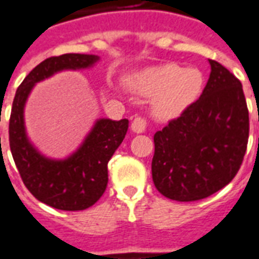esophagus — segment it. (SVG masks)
Instances as JSON below:
<instances>
[{
	"label": "esophagus",
	"instance_id": "esophagus-1",
	"mask_svg": "<svg viewBox=\"0 0 259 259\" xmlns=\"http://www.w3.org/2000/svg\"><path fill=\"white\" fill-rule=\"evenodd\" d=\"M147 126H148V122H147V119L144 118H136L133 122H132V130L135 132V133H144L147 130Z\"/></svg>",
	"mask_w": 259,
	"mask_h": 259
}]
</instances>
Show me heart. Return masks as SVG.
<instances>
[{
	"instance_id": "1",
	"label": "heart",
	"mask_w": 259,
	"mask_h": 259,
	"mask_svg": "<svg viewBox=\"0 0 259 259\" xmlns=\"http://www.w3.org/2000/svg\"><path fill=\"white\" fill-rule=\"evenodd\" d=\"M127 84L139 94L154 97V115L169 119L183 112L198 98L204 87V74L197 68L165 64L132 76Z\"/></svg>"
}]
</instances>
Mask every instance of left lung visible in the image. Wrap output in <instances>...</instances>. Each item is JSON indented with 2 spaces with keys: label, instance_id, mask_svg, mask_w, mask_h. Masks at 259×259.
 Returning <instances> with one entry per match:
<instances>
[{
  "label": "left lung",
  "instance_id": "obj_1",
  "mask_svg": "<svg viewBox=\"0 0 259 259\" xmlns=\"http://www.w3.org/2000/svg\"><path fill=\"white\" fill-rule=\"evenodd\" d=\"M200 98L154 135L152 180L175 201L202 200L229 185L243 163L250 119L243 85L209 59Z\"/></svg>",
  "mask_w": 259,
  "mask_h": 259
}]
</instances>
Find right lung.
<instances>
[{
  "instance_id": "add662e5",
  "label": "right lung",
  "mask_w": 259,
  "mask_h": 259,
  "mask_svg": "<svg viewBox=\"0 0 259 259\" xmlns=\"http://www.w3.org/2000/svg\"><path fill=\"white\" fill-rule=\"evenodd\" d=\"M96 61L98 57L84 54H64L47 58L26 76L12 104L9 147L20 178L37 200L61 211H83L101 198L108 185V162L122 144L129 120H97L73 155L64 161H54L42 157L27 140L23 108L37 81L64 69L89 68Z\"/></svg>"
}]
</instances>
